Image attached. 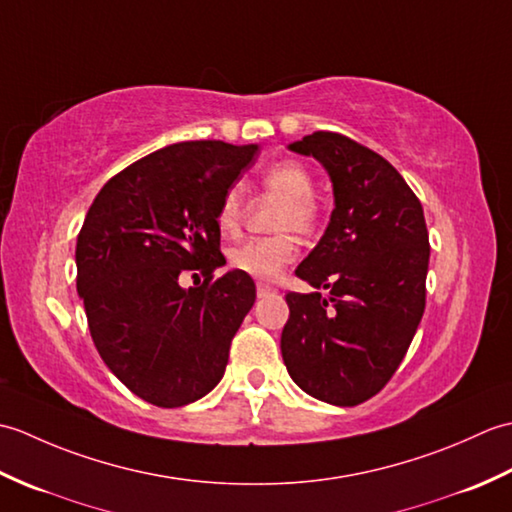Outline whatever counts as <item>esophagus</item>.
<instances>
[{
  "instance_id": "34e87169",
  "label": "esophagus",
  "mask_w": 512,
  "mask_h": 512,
  "mask_svg": "<svg viewBox=\"0 0 512 512\" xmlns=\"http://www.w3.org/2000/svg\"><path fill=\"white\" fill-rule=\"evenodd\" d=\"M270 295H277V288L270 286V284H262V281H259V284H257V297H270Z\"/></svg>"
}]
</instances>
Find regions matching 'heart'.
<instances>
[{
    "label": "heart",
    "mask_w": 512,
    "mask_h": 512,
    "mask_svg": "<svg viewBox=\"0 0 512 512\" xmlns=\"http://www.w3.org/2000/svg\"><path fill=\"white\" fill-rule=\"evenodd\" d=\"M266 193L281 200L275 215L277 231L312 233L319 224V204L312 198L314 180L310 171L297 160H279L262 173ZM215 222L224 235H237L244 224V195L239 187H231L217 206ZM297 257V239L290 233L255 237L235 246L228 259L233 268L257 279H273Z\"/></svg>",
    "instance_id": "heart-1"
}]
</instances>
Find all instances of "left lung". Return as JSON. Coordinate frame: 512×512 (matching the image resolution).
Masks as SVG:
<instances>
[{"instance_id": "left-lung-1", "label": "left lung", "mask_w": 512, "mask_h": 512, "mask_svg": "<svg viewBox=\"0 0 512 512\" xmlns=\"http://www.w3.org/2000/svg\"><path fill=\"white\" fill-rule=\"evenodd\" d=\"M328 171L334 211L295 275L321 292H288L281 356L312 398L354 407L405 358L424 312L429 233L422 204L376 151L334 132L288 145Z\"/></svg>"}]
</instances>
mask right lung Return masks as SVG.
Segmentation results:
<instances>
[{
    "instance_id": "add662e5",
    "label": "right lung",
    "mask_w": 512,
    "mask_h": 512,
    "mask_svg": "<svg viewBox=\"0 0 512 512\" xmlns=\"http://www.w3.org/2000/svg\"><path fill=\"white\" fill-rule=\"evenodd\" d=\"M257 145L189 140L136 160L96 195L76 239V292L92 341L121 383L156 407H182L220 383L255 284L228 270L215 222ZM187 272L205 281L182 289Z\"/></svg>"
}]
</instances>
